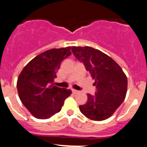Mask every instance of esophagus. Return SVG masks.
Returning <instances> with one entry per match:
<instances>
[{"label": "esophagus", "instance_id": "1", "mask_svg": "<svg viewBox=\"0 0 147 147\" xmlns=\"http://www.w3.org/2000/svg\"><path fill=\"white\" fill-rule=\"evenodd\" d=\"M72 90V93H74V94H76V93H79V91H78V90H76L72 89V90Z\"/></svg>", "mask_w": 147, "mask_h": 147}]
</instances>
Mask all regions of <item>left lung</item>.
Listing matches in <instances>:
<instances>
[{
    "label": "left lung",
    "instance_id": "8db88e82",
    "mask_svg": "<svg viewBox=\"0 0 147 147\" xmlns=\"http://www.w3.org/2000/svg\"><path fill=\"white\" fill-rule=\"evenodd\" d=\"M76 58L82 62L95 80V95L88 94V102L80 105L85 117L93 121L110 118L124 102L127 90V78L121 67L112 58L89 46H73Z\"/></svg>",
    "mask_w": 147,
    "mask_h": 147
}]
</instances>
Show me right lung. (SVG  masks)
I'll list each match as a JSON object with an SVG mask.
<instances>
[{
  "label": "right lung",
  "mask_w": 147,
  "mask_h": 147,
  "mask_svg": "<svg viewBox=\"0 0 147 147\" xmlns=\"http://www.w3.org/2000/svg\"><path fill=\"white\" fill-rule=\"evenodd\" d=\"M71 47L52 49L35 57L23 67L17 88L23 105L39 119H49L59 113L71 90L54 85L62 61L71 54Z\"/></svg>",
  "instance_id": "add662e5"
}]
</instances>
